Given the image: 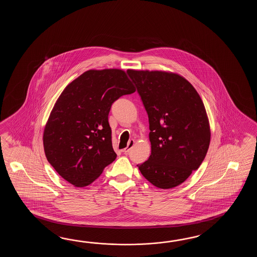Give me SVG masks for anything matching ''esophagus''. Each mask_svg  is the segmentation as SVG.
<instances>
[{
	"label": "esophagus",
	"mask_w": 257,
	"mask_h": 257,
	"mask_svg": "<svg viewBox=\"0 0 257 257\" xmlns=\"http://www.w3.org/2000/svg\"><path fill=\"white\" fill-rule=\"evenodd\" d=\"M134 144H135V141H134V140H131V141L128 142V143H127V146H126L125 149H123V150H122V152H123L124 153H128L131 148L134 146Z\"/></svg>",
	"instance_id": "obj_1"
}]
</instances>
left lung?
I'll list each match as a JSON object with an SVG mask.
<instances>
[{
  "instance_id": "left-lung-1",
  "label": "left lung",
  "mask_w": 257,
  "mask_h": 257,
  "mask_svg": "<svg viewBox=\"0 0 257 257\" xmlns=\"http://www.w3.org/2000/svg\"><path fill=\"white\" fill-rule=\"evenodd\" d=\"M149 116L152 153L138 164L153 186L170 189L198 169L208 153L210 126L202 99L178 73L127 70Z\"/></svg>"
}]
</instances>
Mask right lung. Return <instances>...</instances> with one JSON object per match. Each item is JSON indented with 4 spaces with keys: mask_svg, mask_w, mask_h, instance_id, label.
<instances>
[{
    "mask_svg": "<svg viewBox=\"0 0 257 257\" xmlns=\"http://www.w3.org/2000/svg\"><path fill=\"white\" fill-rule=\"evenodd\" d=\"M135 91L119 69L89 70L66 86L43 132L47 160L63 179L77 187L89 186L115 161L110 108Z\"/></svg>",
    "mask_w": 257,
    "mask_h": 257,
    "instance_id": "obj_1",
    "label": "right lung"
}]
</instances>
